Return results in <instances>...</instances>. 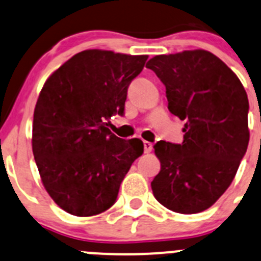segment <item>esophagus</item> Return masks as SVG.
I'll return each mask as SVG.
<instances>
[{
    "instance_id": "1",
    "label": "esophagus",
    "mask_w": 261,
    "mask_h": 261,
    "mask_svg": "<svg viewBox=\"0 0 261 261\" xmlns=\"http://www.w3.org/2000/svg\"><path fill=\"white\" fill-rule=\"evenodd\" d=\"M153 150V144L149 143V141H144V151L145 153H150Z\"/></svg>"
}]
</instances>
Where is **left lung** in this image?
Instances as JSON below:
<instances>
[{
	"instance_id": "8db88e82",
	"label": "left lung",
	"mask_w": 261,
	"mask_h": 261,
	"mask_svg": "<svg viewBox=\"0 0 261 261\" xmlns=\"http://www.w3.org/2000/svg\"><path fill=\"white\" fill-rule=\"evenodd\" d=\"M166 87L168 110L184 120V141H158L154 198L181 214L211 208L233 181L249 145V99L239 77L216 55L184 50L150 58Z\"/></svg>"
}]
</instances>
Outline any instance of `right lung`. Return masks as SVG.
I'll list each match as a JSON object with an SVG mask.
<instances>
[{"label":"right lung","mask_w":261,"mask_h":261,"mask_svg":"<svg viewBox=\"0 0 261 261\" xmlns=\"http://www.w3.org/2000/svg\"><path fill=\"white\" fill-rule=\"evenodd\" d=\"M148 56L87 49L47 79L33 118L32 146L43 186L56 204L76 217L115 204L122 179L143 154L140 139L123 140L107 127L123 115L127 88Z\"/></svg>","instance_id":"add662e5"}]
</instances>
